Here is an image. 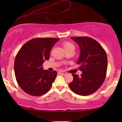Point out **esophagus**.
I'll return each mask as SVG.
<instances>
[{"label":"esophagus","instance_id":"esophagus-1","mask_svg":"<svg viewBox=\"0 0 122 122\" xmlns=\"http://www.w3.org/2000/svg\"><path fill=\"white\" fill-rule=\"evenodd\" d=\"M58 73H60V75H65L66 74V73L65 72H63V71H59V72H58Z\"/></svg>","mask_w":122,"mask_h":122}]
</instances>
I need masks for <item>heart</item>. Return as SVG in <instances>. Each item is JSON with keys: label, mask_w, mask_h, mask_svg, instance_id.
I'll use <instances>...</instances> for the list:
<instances>
[{"label": "heart", "mask_w": 122, "mask_h": 122, "mask_svg": "<svg viewBox=\"0 0 122 122\" xmlns=\"http://www.w3.org/2000/svg\"><path fill=\"white\" fill-rule=\"evenodd\" d=\"M63 47H64L65 50L66 51V50L71 49H75V46L72 43L68 41H65L62 43Z\"/></svg>", "instance_id": "b5f03b06"}]
</instances>
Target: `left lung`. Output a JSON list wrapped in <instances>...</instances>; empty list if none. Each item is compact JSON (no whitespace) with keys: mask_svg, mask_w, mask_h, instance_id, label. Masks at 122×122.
Instances as JSON below:
<instances>
[{"mask_svg":"<svg viewBox=\"0 0 122 122\" xmlns=\"http://www.w3.org/2000/svg\"><path fill=\"white\" fill-rule=\"evenodd\" d=\"M79 45L80 56L77 61L80 76L72 74L73 80L69 86L76 94L87 96L94 93L104 82L107 70V57L101 45L88 37H71Z\"/></svg>","mask_w":122,"mask_h":122,"instance_id":"1","label":"left lung"}]
</instances>
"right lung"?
<instances>
[{
	"instance_id": "obj_1",
	"label": "right lung",
	"mask_w": 122,
	"mask_h": 122,
	"mask_svg": "<svg viewBox=\"0 0 122 122\" xmlns=\"http://www.w3.org/2000/svg\"><path fill=\"white\" fill-rule=\"evenodd\" d=\"M59 40L54 38H36L27 42L19 50L14 62L16 81L27 94L39 96L51 88L57 72L43 70L51 47Z\"/></svg>"
}]
</instances>
